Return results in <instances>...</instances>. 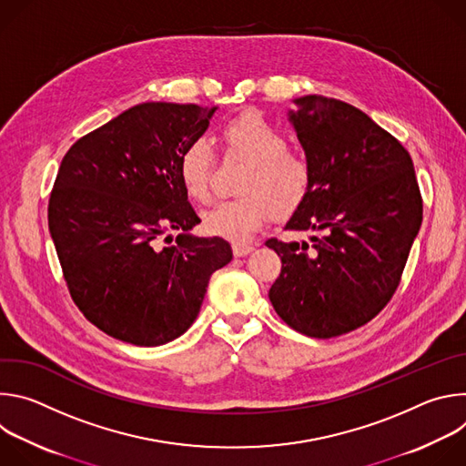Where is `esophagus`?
Instances as JSON below:
<instances>
[{
    "mask_svg": "<svg viewBox=\"0 0 466 466\" xmlns=\"http://www.w3.org/2000/svg\"><path fill=\"white\" fill-rule=\"evenodd\" d=\"M254 247L250 243H234L232 245V250H234V256H245L252 250Z\"/></svg>",
    "mask_w": 466,
    "mask_h": 466,
    "instance_id": "obj_1",
    "label": "esophagus"
}]
</instances>
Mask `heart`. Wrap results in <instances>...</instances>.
<instances>
[{
    "instance_id": "heart-1",
    "label": "heart",
    "mask_w": 466,
    "mask_h": 466,
    "mask_svg": "<svg viewBox=\"0 0 466 466\" xmlns=\"http://www.w3.org/2000/svg\"><path fill=\"white\" fill-rule=\"evenodd\" d=\"M227 157L247 162L238 191L230 201L216 205L203 216L208 234L232 241H247L273 212L284 218L308 197L313 167L306 155L288 149V138L258 112H243L221 127ZM216 155L208 142L193 140L178 158V177L184 191L197 203L212 195Z\"/></svg>"
}]
</instances>
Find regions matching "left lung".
Instances as JSON below:
<instances>
[{
	"label": "left lung",
	"instance_id": "1",
	"mask_svg": "<svg viewBox=\"0 0 466 466\" xmlns=\"http://www.w3.org/2000/svg\"><path fill=\"white\" fill-rule=\"evenodd\" d=\"M295 103L289 119L313 182L286 230L313 236L265 241L282 259L269 299L288 326L329 339L392 299L422 223V195L406 147L365 112L322 96Z\"/></svg>",
	"mask_w": 466,
	"mask_h": 466
}]
</instances>
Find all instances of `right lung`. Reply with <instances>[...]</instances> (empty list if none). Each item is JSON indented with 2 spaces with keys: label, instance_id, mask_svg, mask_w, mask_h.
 Returning a JSON list of instances; mask_svg holds the SVG:
<instances>
[{
  "label": "right lung",
  "instance_id": "add662e5",
  "mask_svg": "<svg viewBox=\"0 0 466 466\" xmlns=\"http://www.w3.org/2000/svg\"><path fill=\"white\" fill-rule=\"evenodd\" d=\"M216 108L142 103L64 155L47 205L62 277L83 315L114 339L166 345L193 324L214 271L232 259L223 238L187 234L178 158ZM179 232L175 244L161 236Z\"/></svg>",
  "mask_w": 466,
  "mask_h": 466
}]
</instances>
